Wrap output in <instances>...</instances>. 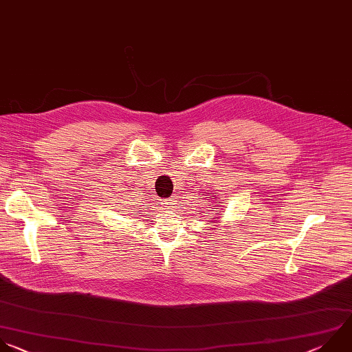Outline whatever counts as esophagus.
<instances>
[{
    "label": "esophagus",
    "mask_w": 352,
    "mask_h": 352,
    "mask_svg": "<svg viewBox=\"0 0 352 352\" xmlns=\"http://www.w3.org/2000/svg\"><path fill=\"white\" fill-rule=\"evenodd\" d=\"M174 201H175L174 197H168V199H162L160 203H162L163 207H167V208H168V207H171V206L174 204Z\"/></svg>",
    "instance_id": "obj_1"
}]
</instances>
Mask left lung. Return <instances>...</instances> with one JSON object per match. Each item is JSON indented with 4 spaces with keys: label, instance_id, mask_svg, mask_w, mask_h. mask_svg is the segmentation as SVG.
Listing matches in <instances>:
<instances>
[{
    "label": "left lung",
    "instance_id": "1",
    "mask_svg": "<svg viewBox=\"0 0 352 352\" xmlns=\"http://www.w3.org/2000/svg\"><path fill=\"white\" fill-rule=\"evenodd\" d=\"M212 197H214V196H212Z\"/></svg>",
    "mask_w": 352,
    "mask_h": 352
}]
</instances>
